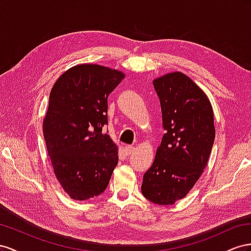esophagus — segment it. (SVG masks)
<instances>
[{"label":"esophagus","mask_w":251,"mask_h":251,"mask_svg":"<svg viewBox=\"0 0 251 251\" xmlns=\"http://www.w3.org/2000/svg\"><path fill=\"white\" fill-rule=\"evenodd\" d=\"M125 150H126V153H127V155H130V154L133 152L134 147H133L132 145H127V146L125 147Z\"/></svg>","instance_id":"obj_1"}]
</instances>
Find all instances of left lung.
Instances as JSON below:
<instances>
[{"mask_svg":"<svg viewBox=\"0 0 251 251\" xmlns=\"http://www.w3.org/2000/svg\"><path fill=\"white\" fill-rule=\"evenodd\" d=\"M153 86L165 133L141 189L150 202L171 205L186 197L207 165L216 137L213 111L205 92L182 73L156 78Z\"/></svg>","mask_w":251,"mask_h":251,"instance_id":"8db88e82","label":"left lung"}]
</instances>
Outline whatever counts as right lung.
Returning a JSON list of instances; mask_svg holds the SVG:
<instances>
[{"label": "right lung", "mask_w": 251, "mask_h": 251, "mask_svg": "<svg viewBox=\"0 0 251 251\" xmlns=\"http://www.w3.org/2000/svg\"><path fill=\"white\" fill-rule=\"evenodd\" d=\"M124 74L82 64L68 69L49 96L43 134L54 175L78 201L101 195L118 165V147L107 133L108 96Z\"/></svg>", "instance_id": "add662e5"}]
</instances>
